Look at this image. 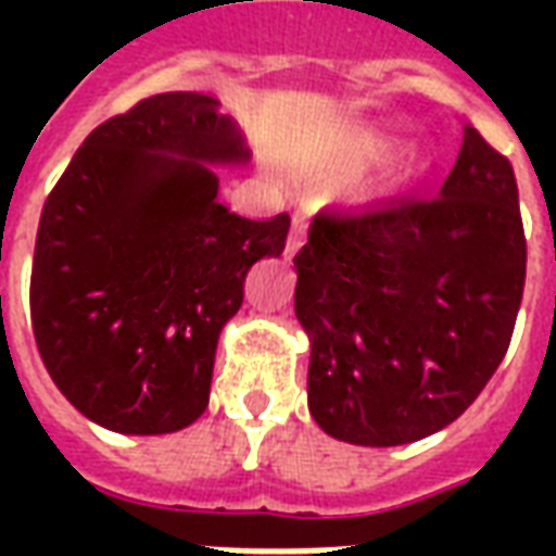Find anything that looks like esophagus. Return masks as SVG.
I'll return each instance as SVG.
<instances>
[{
    "label": "esophagus",
    "instance_id": "34e87169",
    "mask_svg": "<svg viewBox=\"0 0 556 556\" xmlns=\"http://www.w3.org/2000/svg\"><path fill=\"white\" fill-rule=\"evenodd\" d=\"M306 214H294L291 217V231H289V238H286V258H294V255L301 253V247L306 243Z\"/></svg>",
    "mask_w": 556,
    "mask_h": 556
}]
</instances>
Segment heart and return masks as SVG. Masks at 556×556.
<instances>
[{
    "label": "heart",
    "mask_w": 556,
    "mask_h": 556,
    "mask_svg": "<svg viewBox=\"0 0 556 556\" xmlns=\"http://www.w3.org/2000/svg\"><path fill=\"white\" fill-rule=\"evenodd\" d=\"M393 137L384 130H354L349 139H342L337 148H330L327 154L315 157L306 163V169L313 172H330V175H342V172L363 169L366 163L381 160L390 154Z\"/></svg>",
    "instance_id": "b5f03b06"
}]
</instances>
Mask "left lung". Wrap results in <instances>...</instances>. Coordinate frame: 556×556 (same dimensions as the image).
Segmentation results:
<instances>
[{
  "label": "left lung",
  "instance_id": "1",
  "mask_svg": "<svg viewBox=\"0 0 556 556\" xmlns=\"http://www.w3.org/2000/svg\"><path fill=\"white\" fill-rule=\"evenodd\" d=\"M294 265L315 422L361 446L434 434L473 405L513 339L527 274L513 163L465 125L441 195L327 207Z\"/></svg>",
  "mask_w": 556,
  "mask_h": 556
}]
</instances>
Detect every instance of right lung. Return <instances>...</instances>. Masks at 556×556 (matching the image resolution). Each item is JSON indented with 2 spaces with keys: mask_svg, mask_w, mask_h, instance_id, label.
I'll return each instance as SVG.
<instances>
[{
  "mask_svg": "<svg viewBox=\"0 0 556 556\" xmlns=\"http://www.w3.org/2000/svg\"><path fill=\"white\" fill-rule=\"evenodd\" d=\"M199 160H247L241 134L214 98L163 91L94 127L43 202L31 333L67 402L113 431L202 417L247 274L286 250L289 214H231Z\"/></svg>",
  "mask_w": 556,
  "mask_h": 556,
  "instance_id": "1",
  "label": "right lung"
}]
</instances>
